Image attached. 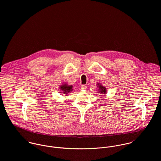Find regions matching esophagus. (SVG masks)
I'll return each instance as SVG.
<instances>
[{
    "label": "esophagus",
    "mask_w": 161,
    "mask_h": 161,
    "mask_svg": "<svg viewBox=\"0 0 161 161\" xmlns=\"http://www.w3.org/2000/svg\"><path fill=\"white\" fill-rule=\"evenodd\" d=\"M81 89H86V86L85 85H81Z\"/></svg>",
    "instance_id": "esophagus-1"
}]
</instances>
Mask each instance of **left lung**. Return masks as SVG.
<instances>
[{
    "mask_svg": "<svg viewBox=\"0 0 161 161\" xmlns=\"http://www.w3.org/2000/svg\"><path fill=\"white\" fill-rule=\"evenodd\" d=\"M97 88H98V93H100V94H106L107 93V89L105 86H103L101 83H97Z\"/></svg>",
    "mask_w": 161,
    "mask_h": 161,
    "instance_id": "obj_1",
    "label": "left lung"
}]
</instances>
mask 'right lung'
<instances>
[{
  "mask_svg": "<svg viewBox=\"0 0 161 161\" xmlns=\"http://www.w3.org/2000/svg\"><path fill=\"white\" fill-rule=\"evenodd\" d=\"M59 89L60 90V93H62L65 96H67L69 92H72L73 91V86L69 85V84H67V83H62L59 86Z\"/></svg>",
  "mask_w": 161,
  "mask_h": 161,
  "instance_id": "right-lung-1",
  "label": "right lung"
}]
</instances>
